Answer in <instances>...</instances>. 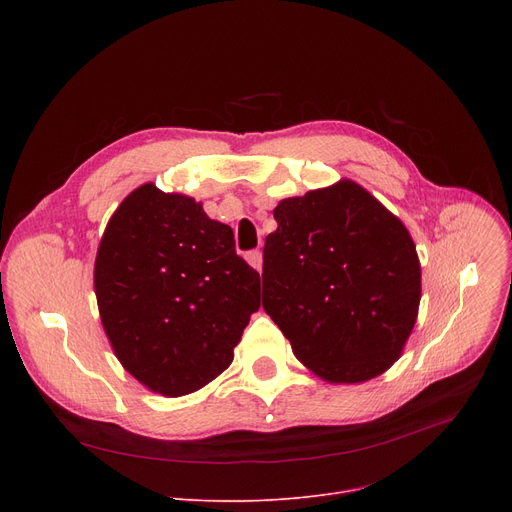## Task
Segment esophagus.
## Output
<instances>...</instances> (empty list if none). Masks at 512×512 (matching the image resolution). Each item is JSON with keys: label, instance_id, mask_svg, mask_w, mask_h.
<instances>
[{"label": "esophagus", "instance_id": "34e87169", "mask_svg": "<svg viewBox=\"0 0 512 512\" xmlns=\"http://www.w3.org/2000/svg\"><path fill=\"white\" fill-rule=\"evenodd\" d=\"M247 261H249V265L253 267V270L261 272V265H263V255H261V251H251V253H247Z\"/></svg>", "mask_w": 512, "mask_h": 512}]
</instances>
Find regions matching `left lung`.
Returning a JSON list of instances; mask_svg holds the SVG:
<instances>
[{
    "label": "left lung",
    "mask_w": 512,
    "mask_h": 512,
    "mask_svg": "<svg viewBox=\"0 0 512 512\" xmlns=\"http://www.w3.org/2000/svg\"><path fill=\"white\" fill-rule=\"evenodd\" d=\"M274 218L265 313L317 378H378L405 351L419 313L421 263L407 226L348 178L282 199Z\"/></svg>",
    "instance_id": "8db88e82"
}]
</instances>
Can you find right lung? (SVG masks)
Segmentation results:
<instances>
[{"instance_id": "right-lung-1", "label": "right lung", "mask_w": 512, "mask_h": 512, "mask_svg": "<svg viewBox=\"0 0 512 512\" xmlns=\"http://www.w3.org/2000/svg\"><path fill=\"white\" fill-rule=\"evenodd\" d=\"M101 326L122 367L147 390H201L234 359L261 280L232 228L203 203L141 184L107 222L95 257Z\"/></svg>"}]
</instances>
